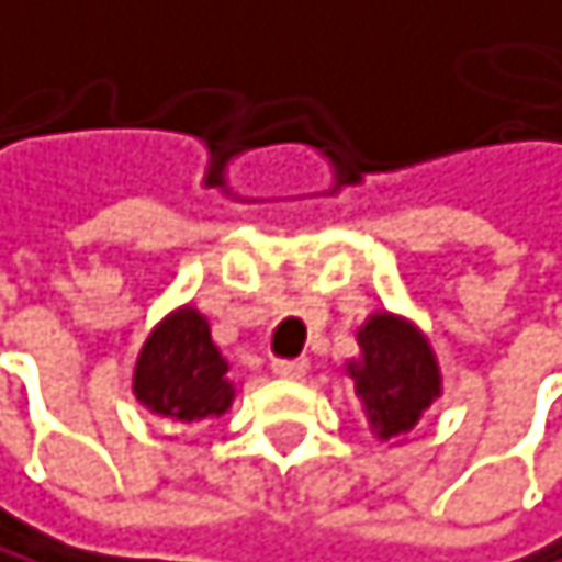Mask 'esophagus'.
Masks as SVG:
<instances>
[{"mask_svg": "<svg viewBox=\"0 0 562 562\" xmlns=\"http://www.w3.org/2000/svg\"><path fill=\"white\" fill-rule=\"evenodd\" d=\"M271 371L278 378H284V381H302L308 374V360L305 357H299V360H274Z\"/></svg>", "mask_w": 562, "mask_h": 562, "instance_id": "obj_1", "label": "esophagus"}]
</instances>
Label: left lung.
I'll return each mask as SVG.
<instances>
[{
  "label": "left lung",
  "mask_w": 562,
  "mask_h": 562,
  "mask_svg": "<svg viewBox=\"0 0 562 562\" xmlns=\"http://www.w3.org/2000/svg\"><path fill=\"white\" fill-rule=\"evenodd\" d=\"M357 342L360 360L347 363L357 398L381 439H398L439 398V363L429 339L405 318L378 312L360 326Z\"/></svg>",
  "instance_id": "obj_1"
}]
</instances>
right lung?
<instances>
[{"mask_svg": "<svg viewBox=\"0 0 562 562\" xmlns=\"http://www.w3.org/2000/svg\"><path fill=\"white\" fill-rule=\"evenodd\" d=\"M229 363L215 350L205 315L178 308L147 336L136 357L133 394L139 405L175 426L220 418L233 405Z\"/></svg>", "mask_w": 562, "mask_h": 562, "instance_id": "obj_1", "label": "right lung"}]
</instances>
